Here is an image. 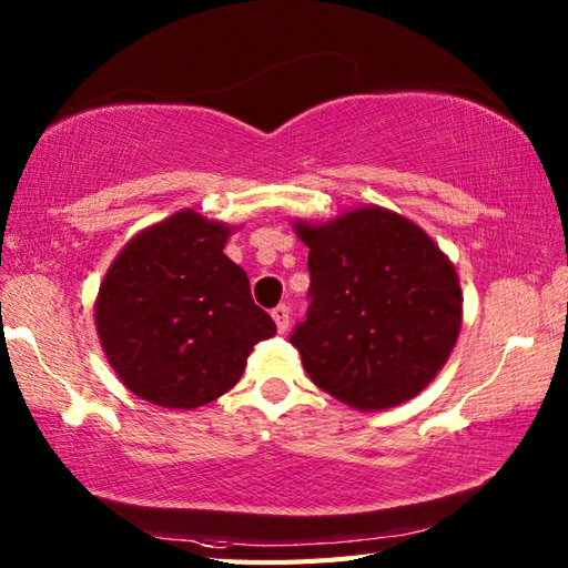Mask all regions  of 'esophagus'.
Instances as JSON below:
<instances>
[{"label": "esophagus", "instance_id": "esophagus-1", "mask_svg": "<svg viewBox=\"0 0 568 568\" xmlns=\"http://www.w3.org/2000/svg\"><path fill=\"white\" fill-rule=\"evenodd\" d=\"M273 320H275V327H277V332H287V327H291V307L287 305H277L273 312Z\"/></svg>", "mask_w": 568, "mask_h": 568}]
</instances>
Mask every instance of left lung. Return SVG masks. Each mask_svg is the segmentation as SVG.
<instances>
[{
	"instance_id": "8db88e82",
	"label": "left lung",
	"mask_w": 568,
	"mask_h": 568,
	"mask_svg": "<svg viewBox=\"0 0 568 568\" xmlns=\"http://www.w3.org/2000/svg\"><path fill=\"white\" fill-rule=\"evenodd\" d=\"M295 229L310 246V307L291 344L307 376L358 409L415 397L462 329V287L449 258L419 226L383 207Z\"/></svg>"
}]
</instances>
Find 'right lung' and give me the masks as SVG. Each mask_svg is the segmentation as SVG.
<instances>
[{
    "label": "right lung",
    "mask_w": 568,
    "mask_h": 568,
    "mask_svg": "<svg viewBox=\"0 0 568 568\" xmlns=\"http://www.w3.org/2000/svg\"><path fill=\"white\" fill-rule=\"evenodd\" d=\"M229 229L195 212L141 232L106 271L94 322L126 388L161 407L192 409L232 390L251 348L275 322L224 256Z\"/></svg>",
    "instance_id": "1"
}]
</instances>
